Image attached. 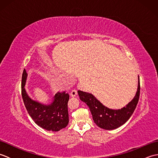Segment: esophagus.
Here are the masks:
<instances>
[{"instance_id":"1","label":"esophagus","mask_w":158,"mask_h":158,"mask_svg":"<svg viewBox=\"0 0 158 158\" xmlns=\"http://www.w3.org/2000/svg\"><path fill=\"white\" fill-rule=\"evenodd\" d=\"M77 94V92L76 89H73L71 92H70V96H73V97H75Z\"/></svg>"}]
</instances>
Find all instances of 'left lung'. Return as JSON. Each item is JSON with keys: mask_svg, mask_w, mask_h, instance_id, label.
Wrapping results in <instances>:
<instances>
[{"mask_svg": "<svg viewBox=\"0 0 158 158\" xmlns=\"http://www.w3.org/2000/svg\"><path fill=\"white\" fill-rule=\"evenodd\" d=\"M28 74L24 69L22 79V96L23 103L33 121L48 131L57 132L67 126L69 122L68 113L69 94L58 92L48 105L36 101L30 98L24 88Z\"/></svg>", "mask_w": 158, "mask_h": 158, "instance_id": "8db88e82", "label": "left lung"}]
</instances>
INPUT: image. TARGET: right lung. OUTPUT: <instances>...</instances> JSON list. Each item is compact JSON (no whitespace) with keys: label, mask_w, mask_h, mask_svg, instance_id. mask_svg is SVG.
I'll return each instance as SVG.
<instances>
[{"label":"right lung","mask_w":158,"mask_h":158,"mask_svg":"<svg viewBox=\"0 0 158 158\" xmlns=\"http://www.w3.org/2000/svg\"><path fill=\"white\" fill-rule=\"evenodd\" d=\"M78 94L81 101L88 106L94 122L98 127L105 130H114L123 125L135 111L140 96L139 76L138 88L135 96L127 105L121 109H111L103 105L92 94L79 90Z\"/></svg>","instance_id":"add662e5"}]
</instances>
